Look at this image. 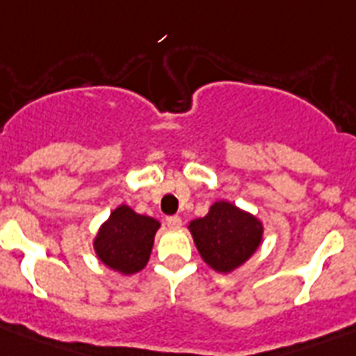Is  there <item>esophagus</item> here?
Here are the masks:
<instances>
[{
	"instance_id": "obj_1",
	"label": "esophagus",
	"mask_w": 356,
	"mask_h": 356,
	"mask_svg": "<svg viewBox=\"0 0 356 356\" xmlns=\"http://www.w3.org/2000/svg\"><path fill=\"white\" fill-rule=\"evenodd\" d=\"M181 223L183 222H181V218L179 216H168L166 218V225L170 229H179L181 227Z\"/></svg>"
}]
</instances>
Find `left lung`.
Wrapping results in <instances>:
<instances>
[{
    "mask_svg": "<svg viewBox=\"0 0 356 356\" xmlns=\"http://www.w3.org/2000/svg\"><path fill=\"white\" fill-rule=\"evenodd\" d=\"M201 259L220 273L242 266L262 242L260 220L229 201H216L209 214L188 225Z\"/></svg>",
    "mask_w": 356,
    "mask_h": 356,
    "instance_id": "1",
    "label": "left lung"
}]
</instances>
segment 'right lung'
<instances>
[{
	"label": "right lung",
	"mask_w": 356,
	"mask_h": 356,
	"mask_svg": "<svg viewBox=\"0 0 356 356\" xmlns=\"http://www.w3.org/2000/svg\"><path fill=\"white\" fill-rule=\"evenodd\" d=\"M159 227L161 223L155 218L142 216L131 207L120 205L97 231L94 251L111 270L133 275L147 264Z\"/></svg>",
	"instance_id": "obj_1"
}]
</instances>
